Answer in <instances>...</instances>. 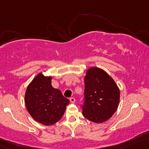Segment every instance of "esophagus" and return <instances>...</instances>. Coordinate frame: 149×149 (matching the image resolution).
I'll return each mask as SVG.
<instances>
[{
	"mask_svg": "<svg viewBox=\"0 0 149 149\" xmlns=\"http://www.w3.org/2000/svg\"><path fill=\"white\" fill-rule=\"evenodd\" d=\"M69 100H70V102H71V103H74V102H76V99H75L74 97H71Z\"/></svg>",
	"mask_w": 149,
	"mask_h": 149,
	"instance_id": "1",
	"label": "esophagus"
}]
</instances>
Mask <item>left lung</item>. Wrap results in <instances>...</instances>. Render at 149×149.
<instances>
[{
    "label": "left lung",
    "instance_id": "1",
    "mask_svg": "<svg viewBox=\"0 0 149 149\" xmlns=\"http://www.w3.org/2000/svg\"><path fill=\"white\" fill-rule=\"evenodd\" d=\"M83 115L95 123L108 120L117 110L120 89L111 76L97 67L90 68L84 78Z\"/></svg>",
    "mask_w": 149,
    "mask_h": 149
}]
</instances>
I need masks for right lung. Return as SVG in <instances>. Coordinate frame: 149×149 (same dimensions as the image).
Returning <instances> with one entry per match:
<instances>
[{"label":"right lung","mask_w":149,"mask_h":149,"mask_svg":"<svg viewBox=\"0 0 149 149\" xmlns=\"http://www.w3.org/2000/svg\"><path fill=\"white\" fill-rule=\"evenodd\" d=\"M24 102L34 120L49 126L61 120L69 100L59 90L52 87L51 76L40 73L27 86Z\"/></svg>","instance_id":"add662e5"}]
</instances>
